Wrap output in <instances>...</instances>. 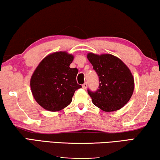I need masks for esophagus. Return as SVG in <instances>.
Returning a JSON list of instances; mask_svg holds the SVG:
<instances>
[{"label":"esophagus","mask_w":160,"mask_h":160,"mask_svg":"<svg viewBox=\"0 0 160 160\" xmlns=\"http://www.w3.org/2000/svg\"><path fill=\"white\" fill-rule=\"evenodd\" d=\"M87 86H88L87 83H83V84L82 85V88H83V89H86V88H87Z\"/></svg>","instance_id":"esophagus-1"}]
</instances>
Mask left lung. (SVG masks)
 Listing matches in <instances>:
<instances>
[{"label":"left lung","mask_w":160,"mask_h":160,"mask_svg":"<svg viewBox=\"0 0 160 160\" xmlns=\"http://www.w3.org/2000/svg\"><path fill=\"white\" fill-rule=\"evenodd\" d=\"M87 58L99 77L96 91L88 93L96 107L105 112L122 108L129 101L134 90V78L128 67L111 54L96 55L90 52Z\"/></svg>","instance_id":"8db88e82"}]
</instances>
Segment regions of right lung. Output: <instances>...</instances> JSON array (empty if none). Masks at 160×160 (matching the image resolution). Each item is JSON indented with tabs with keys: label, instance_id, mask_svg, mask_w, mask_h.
Here are the masks:
<instances>
[{
	"label": "right lung",
	"instance_id": "right-lung-1",
	"mask_svg": "<svg viewBox=\"0 0 160 160\" xmlns=\"http://www.w3.org/2000/svg\"><path fill=\"white\" fill-rule=\"evenodd\" d=\"M74 56L65 51L55 52L43 59L30 80L31 90L39 105L50 112L62 110L71 103L75 91L78 69L70 68Z\"/></svg>",
	"mask_w": 160,
	"mask_h": 160
}]
</instances>
